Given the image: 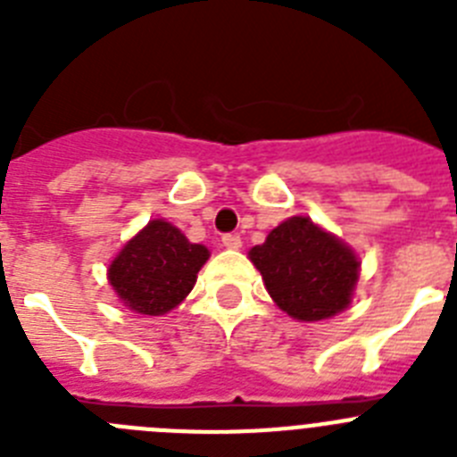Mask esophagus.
<instances>
[{"instance_id": "esophagus-1", "label": "esophagus", "mask_w": 457, "mask_h": 457, "mask_svg": "<svg viewBox=\"0 0 457 457\" xmlns=\"http://www.w3.org/2000/svg\"><path fill=\"white\" fill-rule=\"evenodd\" d=\"M221 245H224L226 249H240L242 237L236 236V233H226V236H221Z\"/></svg>"}]
</instances>
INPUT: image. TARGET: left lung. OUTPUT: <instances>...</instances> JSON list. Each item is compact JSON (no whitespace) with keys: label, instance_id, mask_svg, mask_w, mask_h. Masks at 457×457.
I'll return each mask as SVG.
<instances>
[{"label":"left lung","instance_id":"8db88e82","mask_svg":"<svg viewBox=\"0 0 457 457\" xmlns=\"http://www.w3.org/2000/svg\"><path fill=\"white\" fill-rule=\"evenodd\" d=\"M265 288L290 318L316 322L348 309L359 261L348 245L309 217H290L249 252Z\"/></svg>","mask_w":457,"mask_h":457}]
</instances>
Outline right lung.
<instances>
[{"label": "right lung", "mask_w": 457, "mask_h": 457, "mask_svg": "<svg viewBox=\"0 0 457 457\" xmlns=\"http://www.w3.org/2000/svg\"><path fill=\"white\" fill-rule=\"evenodd\" d=\"M208 256L173 224L153 220L112 261L109 284L135 313L164 316L187 297Z\"/></svg>", "instance_id": "1"}]
</instances>
